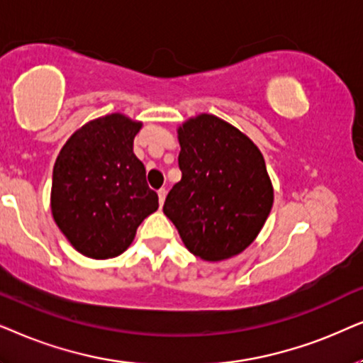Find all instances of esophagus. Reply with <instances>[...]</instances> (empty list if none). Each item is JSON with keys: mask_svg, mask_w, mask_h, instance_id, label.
<instances>
[{"mask_svg": "<svg viewBox=\"0 0 363 363\" xmlns=\"http://www.w3.org/2000/svg\"><path fill=\"white\" fill-rule=\"evenodd\" d=\"M166 194H167V191L166 189H159L157 191V196H159V204H164V199H166Z\"/></svg>", "mask_w": 363, "mask_h": 363, "instance_id": "esophagus-1", "label": "esophagus"}]
</instances>
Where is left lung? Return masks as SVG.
I'll list each match as a JSON object with an SVG mask.
<instances>
[{
  "instance_id": "1",
  "label": "left lung",
  "mask_w": 363,
  "mask_h": 363,
  "mask_svg": "<svg viewBox=\"0 0 363 363\" xmlns=\"http://www.w3.org/2000/svg\"><path fill=\"white\" fill-rule=\"evenodd\" d=\"M182 177L164 214L196 257L217 262L254 242L274 204V187L252 139L214 114H197L177 128Z\"/></svg>"
}]
</instances>
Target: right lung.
Instances as JSON below:
<instances>
[{
  "instance_id": "right-lung-1",
  "label": "right lung",
  "mask_w": 363,
  "mask_h": 363,
  "mask_svg": "<svg viewBox=\"0 0 363 363\" xmlns=\"http://www.w3.org/2000/svg\"><path fill=\"white\" fill-rule=\"evenodd\" d=\"M141 121L113 113L71 134L52 169L51 214L62 235L89 259H113L157 211L146 169L133 151Z\"/></svg>"
}]
</instances>
